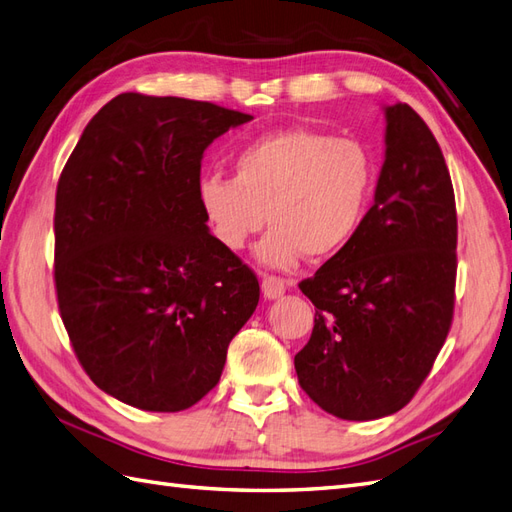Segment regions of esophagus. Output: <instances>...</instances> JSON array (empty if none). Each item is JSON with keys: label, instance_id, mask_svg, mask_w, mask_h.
<instances>
[{"label": "esophagus", "instance_id": "esophagus-1", "mask_svg": "<svg viewBox=\"0 0 512 512\" xmlns=\"http://www.w3.org/2000/svg\"><path fill=\"white\" fill-rule=\"evenodd\" d=\"M286 286H289V282L278 278V276H265L263 278V295L267 299H278L284 295Z\"/></svg>", "mask_w": 512, "mask_h": 512}]
</instances>
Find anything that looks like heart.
<instances>
[{
	"instance_id": "obj_1",
	"label": "heart",
	"mask_w": 512,
	"mask_h": 512,
	"mask_svg": "<svg viewBox=\"0 0 512 512\" xmlns=\"http://www.w3.org/2000/svg\"><path fill=\"white\" fill-rule=\"evenodd\" d=\"M376 180V158L365 143L291 128L243 145L234 176L208 173L199 180L197 202L217 243L230 252L243 249L269 221L256 258L289 269L302 254L326 258L354 239Z\"/></svg>"
}]
</instances>
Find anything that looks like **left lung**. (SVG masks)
Masks as SVG:
<instances>
[{
  "label": "left lung",
  "instance_id": "left-lung-1",
  "mask_svg": "<svg viewBox=\"0 0 512 512\" xmlns=\"http://www.w3.org/2000/svg\"><path fill=\"white\" fill-rule=\"evenodd\" d=\"M384 165L363 226L299 289L315 304L299 386L347 421L417 393L454 315L456 202L441 147L408 104L384 106Z\"/></svg>",
  "mask_w": 512,
  "mask_h": 512
}]
</instances>
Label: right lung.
<instances>
[{"label": "right lung", "mask_w": 512, "mask_h": 512, "mask_svg": "<svg viewBox=\"0 0 512 512\" xmlns=\"http://www.w3.org/2000/svg\"><path fill=\"white\" fill-rule=\"evenodd\" d=\"M252 115L121 93L84 128L56 189L54 280L80 365L104 393L178 413L215 389L260 286L197 202L206 147Z\"/></svg>", "instance_id": "1"}]
</instances>
